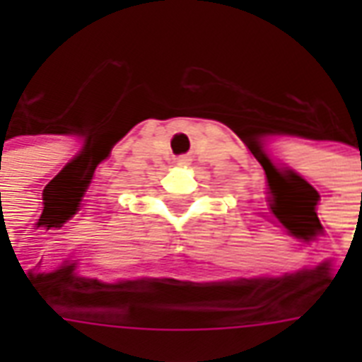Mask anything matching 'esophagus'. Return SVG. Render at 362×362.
Listing matches in <instances>:
<instances>
[{"label":"esophagus","mask_w":362,"mask_h":362,"mask_svg":"<svg viewBox=\"0 0 362 362\" xmlns=\"http://www.w3.org/2000/svg\"><path fill=\"white\" fill-rule=\"evenodd\" d=\"M189 163H192V159L187 158V156H180V158H176V165H180V167H187Z\"/></svg>","instance_id":"34e87169"}]
</instances>
